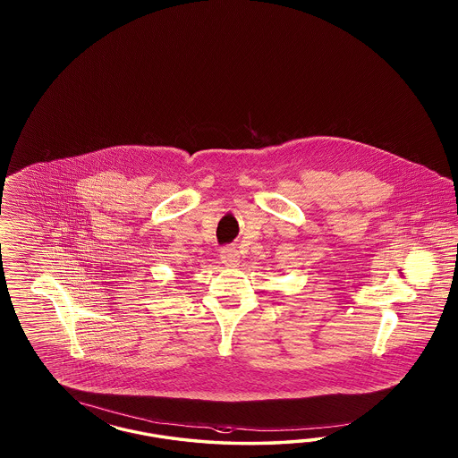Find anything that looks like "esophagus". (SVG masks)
I'll return each instance as SVG.
<instances>
[{
	"label": "esophagus",
	"mask_w": 458,
	"mask_h": 458,
	"mask_svg": "<svg viewBox=\"0 0 458 458\" xmlns=\"http://www.w3.org/2000/svg\"><path fill=\"white\" fill-rule=\"evenodd\" d=\"M222 262L225 265H236L240 262V253L236 249H222Z\"/></svg>",
	"instance_id": "1"
}]
</instances>
